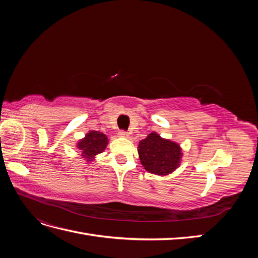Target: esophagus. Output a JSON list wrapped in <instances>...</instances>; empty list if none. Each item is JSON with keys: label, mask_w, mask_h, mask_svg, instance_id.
<instances>
[{"label": "esophagus", "mask_w": 258, "mask_h": 258, "mask_svg": "<svg viewBox=\"0 0 258 258\" xmlns=\"http://www.w3.org/2000/svg\"><path fill=\"white\" fill-rule=\"evenodd\" d=\"M118 136L120 137V138H127L128 136H129V134L127 131H124V130H120L119 132H118Z\"/></svg>", "instance_id": "esophagus-1"}]
</instances>
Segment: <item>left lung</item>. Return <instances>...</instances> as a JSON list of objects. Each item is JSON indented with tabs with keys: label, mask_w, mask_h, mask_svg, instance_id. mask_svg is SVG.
I'll list each match as a JSON object with an SVG mask.
<instances>
[{
	"label": "left lung",
	"mask_w": 258,
	"mask_h": 258,
	"mask_svg": "<svg viewBox=\"0 0 258 258\" xmlns=\"http://www.w3.org/2000/svg\"><path fill=\"white\" fill-rule=\"evenodd\" d=\"M139 158L142 166L150 173L168 175L179 166L182 150L179 145L170 140L162 139L152 132L139 143Z\"/></svg>",
	"instance_id": "obj_1"
}]
</instances>
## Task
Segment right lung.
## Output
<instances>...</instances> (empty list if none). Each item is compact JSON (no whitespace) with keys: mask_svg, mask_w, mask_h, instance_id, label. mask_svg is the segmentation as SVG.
Wrapping results in <instances>:
<instances>
[{"mask_svg":"<svg viewBox=\"0 0 258 258\" xmlns=\"http://www.w3.org/2000/svg\"><path fill=\"white\" fill-rule=\"evenodd\" d=\"M108 143L107 137L99 131H89L85 138L77 143V147L82 152L83 158L92 161L95 156L102 153Z\"/></svg>","mask_w":258,"mask_h":258,"instance_id":"1","label":"right lung"}]
</instances>
